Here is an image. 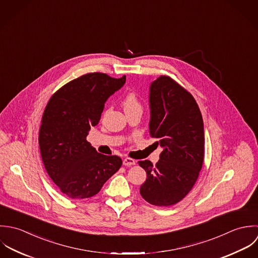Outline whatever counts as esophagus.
Segmentation results:
<instances>
[{"label":"esophagus","instance_id":"obj_1","mask_svg":"<svg viewBox=\"0 0 258 258\" xmlns=\"http://www.w3.org/2000/svg\"><path fill=\"white\" fill-rule=\"evenodd\" d=\"M122 163L126 166H131V165H135L136 164V160L133 159V158H128V157H125L122 161Z\"/></svg>","mask_w":258,"mask_h":258}]
</instances>
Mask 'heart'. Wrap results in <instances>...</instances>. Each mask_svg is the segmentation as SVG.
Masks as SVG:
<instances>
[{
  "label": "heart",
  "instance_id": "1",
  "mask_svg": "<svg viewBox=\"0 0 258 258\" xmlns=\"http://www.w3.org/2000/svg\"><path fill=\"white\" fill-rule=\"evenodd\" d=\"M122 105H123L124 110L136 108V107H142V105H141V103L139 102L137 96L135 94H133V93H131V94L125 96V98L122 101Z\"/></svg>",
  "mask_w": 258,
  "mask_h": 258
}]
</instances>
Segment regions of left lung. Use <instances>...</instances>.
Returning <instances> with one entry per match:
<instances>
[{
	"instance_id": "left-lung-1",
	"label": "left lung",
	"mask_w": 258,
	"mask_h": 258,
	"mask_svg": "<svg viewBox=\"0 0 258 258\" xmlns=\"http://www.w3.org/2000/svg\"><path fill=\"white\" fill-rule=\"evenodd\" d=\"M149 103L150 134L162 152L155 165L139 161L147 171L140 192L153 206H172L191 190L202 169L204 120L194 97L169 77L161 76L151 84Z\"/></svg>"
}]
</instances>
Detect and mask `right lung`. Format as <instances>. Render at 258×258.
Returning a JSON list of instances; mask_svg holds the SVG:
<instances>
[{"label":"right lung","mask_w":258,"mask_h":258,"mask_svg":"<svg viewBox=\"0 0 258 258\" xmlns=\"http://www.w3.org/2000/svg\"><path fill=\"white\" fill-rule=\"evenodd\" d=\"M126 77L84 75L60 88L47 104L39 134L45 168L60 191L73 200L96 196L122 164L116 155L99 154L87 141L99 123L107 99Z\"/></svg>","instance_id":"right-lung-1"}]
</instances>
